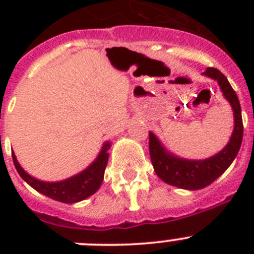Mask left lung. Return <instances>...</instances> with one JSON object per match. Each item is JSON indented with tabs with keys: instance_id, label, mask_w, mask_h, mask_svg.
I'll list each match as a JSON object with an SVG mask.
<instances>
[{
	"instance_id": "8db88e82",
	"label": "left lung",
	"mask_w": 254,
	"mask_h": 254,
	"mask_svg": "<svg viewBox=\"0 0 254 254\" xmlns=\"http://www.w3.org/2000/svg\"><path fill=\"white\" fill-rule=\"evenodd\" d=\"M202 75L217 81L224 98L230 103L234 114V129L228 145L221 151L203 160H190L176 156L165 150L152 132H149L150 158L156 176L165 183L183 190H201L216 181L233 163L243 140L242 109L237 94L228 78L214 67L206 68Z\"/></svg>"
}]
</instances>
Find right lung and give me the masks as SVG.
Here are the masks:
<instances>
[{
  "mask_svg": "<svg viewBox=\"0 0 254 254\" xmlns=\"http://www.w3.org/2000/svg\"><path fill=\"white\" fill-rule=\"evenodd\" d=\"M109 149H111V142L107 141L103 143L99 155L86 169L71 178L60 182H44L31 177L20 167L13 151L12 160L20 177L39 193L52 199H56V201H60V202L75 203L90 197L99 190L103 179H104V172L107 168L108 158H109V152H108Z\"/></svg>",
  "mask_w": 254,
  "mask_h": 254,
  "instance_id": "1",
  "label": "right lung"
}]
</instances>
